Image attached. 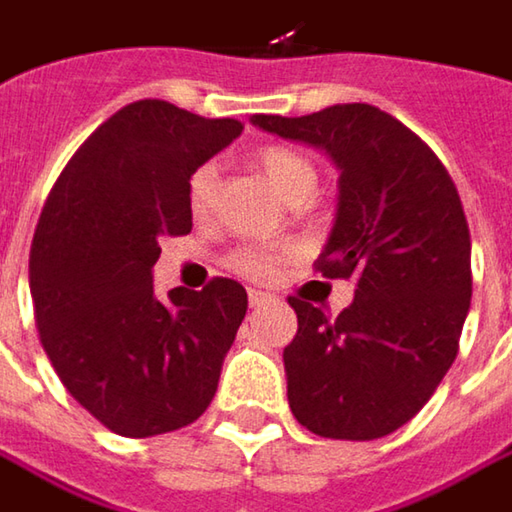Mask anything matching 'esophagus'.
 <instances>
[{
    "instance_id": "obj_1",
    "label": "esophagus",
    "mask_w": 512,
    "mask_h": 512,
    "mask_svg": "<svg viewBox=\"0 0 512 512\" xmlns=\"http://www.w3.org/2000/svg\"><path fill=\"white\" fill-rule=\"evenodd\" d=\"M271 300H274V297H271L268 291H256V288H253V291L247 294V303H250V309H262V306H268Z\"/></svg>"
}]
</instances>
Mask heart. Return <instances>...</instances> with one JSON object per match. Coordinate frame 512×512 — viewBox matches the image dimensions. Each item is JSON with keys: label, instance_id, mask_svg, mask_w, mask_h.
I'll return each mask as SVG.
<instances>
[{"label": "heart", "instance_id": "1", "mask_svg": "<svg viewBox=\"0 0 512 512\" xmlns=\"http://www.w3.org/2000/svg\"><path fill=\"white\" fill-rule=\"evenodd\" d=\"M253 168L262 174V180L274 189L282 201L291 206H306L317 189V168L306 154H300L297 148L288 145H265L256 151ZM215 186H218V171L215 165H201L192 177H189V189H186V201L195 218L209 215L212 203H215ZM282 262V253L271 247H241L230 256V268L241 276L250 279H271Z\"/></svg>", "mask_w": 512, "mask_h": 512}]
</instances>
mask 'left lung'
Returning <instances> with one entry per match:
<instances>
[{
  "label": "left lung",
  "mask_w": 512,
  "mask_h": 512,
  "mask_svg": "<svg viewBox=\"0 0 512 512\" xmlns=\"http://www.w3.org/2000/svg\"><path fill=\"white\" fill-rule=\"evenodd\" d=\"M253 125L306 142L338 165V212L314 268L352 279L335 320L303 297L282 352L288 405L311 434L376 440L431 399L449 373L472 300V241L446 165L373 104H335Z\"/></svg>",
  "instance_id": "obj_1"
}]
</instances>
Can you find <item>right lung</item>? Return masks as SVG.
Segmentation results:
<instances>
[{"instance_id":"add662e5","label":"right lung","mask_w":512,"mask_h":512,"mask_svg":"<svg viewBox=\"0 0 512 512\" xmlns=\"http://www.w3.org/2000/svg\"><path fill=\"white\" fill-rule=\"evenodd\" d=\"M244 130L160 98L110 116L60 171L40 212L28 285L63 387L122 437H154L209 408L247 291L215 276L203 291L154 294L160 238L186 236L189 177Z\"/></svg>"}]
</instances>
